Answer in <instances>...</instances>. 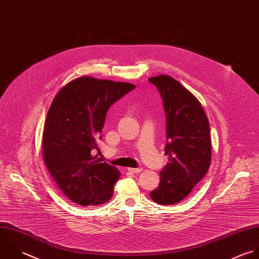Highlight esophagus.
I'll use <instances>...</instances> for the list:
<instances>
[{
  "mask_svg": "<svg viewBox=\"0 0 259 259\" xmlns=\"http://www.w3.org/2000/svg\"><path fill=\"white\" fill-rule=\"evenodd\" d=\"M127 171L133 172H141L143 171V168H127Z\"/></svg>",
  "mask_w": 259,
  "mask_h": 259,
  "instance_id": "34e87169",
  "label": "esophagus"
}]
</instances>
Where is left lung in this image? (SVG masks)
I'll use <instances>...</instances> for the list:
<instances>
[{
	"instance_id": "1",
	"label": "left lung",
	"mask_w": 259,
	"mask_h": 259,
	"mask_svg": "<svg viewBox=\"0 0 259 259\" xmlns=\"http://www.w3.org/2000/svg\"><path fill=\"white\" fill-rule=\"evenodd\" d=\"M166 112L169 163L160 172V185L150 193L160 205L184 200L206 175L211 163V137L207 115L199 100L168 75L151 77Z\"/></svg>"
}]
</instances>
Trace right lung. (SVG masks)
<instances>
[{"label":"right lung","mask_w":259,"mask_h":259,"mask_svg":"<svg viewBox=\"0 0 259 259\" xmlns=\"http://www.w3.org/2000/svg\"><path fill=\"white\" fill-rule=\"evenodd\" d=\"M136 85L90 76L78 77L55 95L44 123V163L72 202L96 206L107 202L120 172L101 163L92 150L104 125L108 108Z\"/></svg>","instance_id":"1"}]
</instances>
